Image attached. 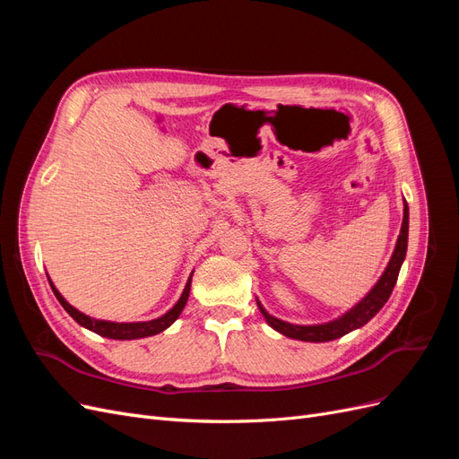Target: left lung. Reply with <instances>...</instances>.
I'll use <instances>...</instances> for the list:
<instances>
[{
	"instance_id": "left-lung-1",
	"label": "left lung",
	"mask_w": 459,
	"mask_h": 459,
	"mask_svg": "<svg viewBox=\"0 0 459 459\" xmlns=\"http://www.w3.org/2000/svg\"><path fill=\"white\" fill-rule=\"evenodd\" d=\"M408 221H410V211H408V203H404V218H402L400 235H398V241L391 260H388L383 275L379 277V281L375 283L369 293L362 300L356 302L349 312H344L337 319H331V322H325V324L297 325V324L283 322V319L268 314L266 308L260 304V300H256L264 319H266L270 327H273L277 333H281V335L289 339H297V341H307V342L335 341L346 335V333L366 325L369 319L385 307V302L388 300V297H391L393 289L396 285L400 266L402 262H404L406 251H408Z\"/></svg>"
}]
</instances>
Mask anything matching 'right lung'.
Masks as SVG:
<instances>
[{"instance_id": "add662e5", "label": "right lung", "mask_w": 459, "mask_h": 459, "mask_svg": "<svg viewBox=\"0 0 459 459\" xmlns=\"http://www.w3.org/2000/svg\"><path fill=\"white\" fill-rule=\"evenodd\" d=\"M193 275V273H191ZM191 275L189 280L186 283V289L182 297H179V300L174 304V307L166 312L164 316L157 317V319H151V322H130V324H118V322H107V319H95V317H90L86 314H82L80 310H76L73 304H68L65 300V297L59 293L57 287L53 285V281L49 280V285L53 289L55 297H57V300L61 302V307L71 314V317L74 319L76 324H80L82 327H86L93 333H97V335L101 337H107V339H115V341H132V339H143V337H151V335H157V333L169 329L176 319L179 317V314H182L186 302L189 299V290H191Z\"/></svg>"}]
</instances>
